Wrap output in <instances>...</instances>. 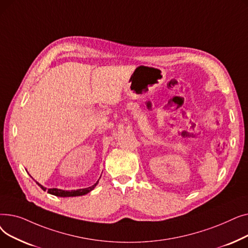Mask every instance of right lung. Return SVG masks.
Wrapping results in <instances>:
<instances>
[{"label": "right lung", "instance_id": "obj_1", "mask_svg": "<svg viewBox=\"0 0 248 248\" xmlns=\"http://www.w3.org/2000/svg\"><path fill=\"white\" fill-rule=\"evenodd\" d=\"M39 186L41 187L42 190L46 191V188H44L42 185H40L39 183H37ZM97 185V182L93 185L91 187L88 188H84V189H78V190H72V191H64V190H60V189H56V188H52V189H48L47 192L49 194L55 195V196L58 197H75V196H82V195H85L87 193H89L91 190H93L94 187Z\"/></svg>", "mask_w": 248, "mask_h": 248}]
</instances>
